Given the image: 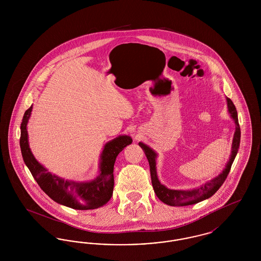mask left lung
Returning a JSON list of instances; mask_svg holds the SVG:
<instances>
[{
    "label": "left lung",
    "mask_w": 261,
    "mask_h": 261,
    "mask_svg": "<svg viewBox=\"0 0 261 261\" xmlns=\"http://www.w3.org/2000/svg\"><path fill=\"white\" fill-rule=\"evenodd\" d=\"M226 99H227L228 112L231 114V117L234 119L235 124H236V131H235L233 143H232L231 156L229 159V162L226 164V167L224 168V170L221 173L197 189L171 190V189H168L164 185H162L158 178L156 167H155V159H156L158 154L155 153V151L153 149H150L147 145H145L141 142L139 143V146L145 151V154L149 162L152 188L154 190L156 197L161 199L162 202H164L168 205H171V206H185V205L195 204L201 200L211 198V196H213L218 191V189L222 186L224 181L226 180L228 174L230 172L233 162L236 158L237 152H238V149L240 147V141H241V128H240L239 120H238V112H237L236 107L234 106L233 101L229 98H227Z\"/></svg>",
    "instance_id": "1"
}]
</instances>
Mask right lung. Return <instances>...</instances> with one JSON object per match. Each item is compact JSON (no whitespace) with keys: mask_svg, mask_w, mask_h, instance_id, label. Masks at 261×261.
<instances>
[{"mask_svg":"<svg viewBox=\"0 0 261 261\" xmlns=\"http://www.w3.org/2000/svg\"><path fill=\"white\" fill-rule=\"evenodd\" d=\"M32 112V106L24 112L20 125V149L26 166L36 180L40 188L56 202L67 207L87 211L105 205L111 199L113 192V166L118 153L132 143L130 136L117 137L107 143L100 154L99 174L89 182H74L64 180L48 172L32 154L27 134V122Z\"/></svg>","mask_w":261,"mask_h":261,"instance_id":"right-lung-1","label":"right lung"}]
</instances>
